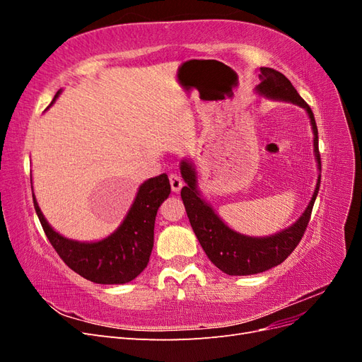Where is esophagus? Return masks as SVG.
<instances>
[{
  "label": "esophagus",
  "instance_id": "34e87169",
  "mask_svg": "<svg viewBox=\"0 0 362 362\" xmlns=\"http://www.w3.org/2000/svg\"><path fill=\"white\" fill-rule=\"evenodd\" d=\"M169 181H170V189H172V192L178 193V192L182 189L184 182H182V180H181L180 175H177V173H170V175H169Z\"/></svg>",
  "mask_w": 362,
  "mask_h": 362
}]
</instances>
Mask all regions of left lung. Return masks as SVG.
Masks as SVG:
<instances>
[{"label":"left lung","instance_id":"left-lung-1","mask_svg":"<svg viewBox=\"0 0 362 362\" xmlns=\"http://www.w3.org/2000/svg\"><path fill=\"white\" fill-rule=\"evenodd\" d=\"M258 76L259 84L255 87V92L259 96H264L267 100L273 101L296 104L303 108L306 115H308L314 136V157L317 169L320 172L322 164L319 154V131H317L315 119L310 105L302 100L298 90L294 89L290 80L284 74L272 68H259ZM180 169L181 177L185 182L181 190V198L193 231L213 264L231 276L255 275V273L266 272L281 264L296 249V246L299 245L305 229L308 226L313 205L320 187L319 173L308 206L305 208L302 216L293 225L276 234L266 237H252L240 234L234 231L233 228H229L217 216L213 206L202 198L198 189V172H196L194 164L190 160L184 158L180 163Z\"/></svg>","mask_w":362,"mask_h":362}]
</instances>
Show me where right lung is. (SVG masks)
I'll use <instances>...</instances> for the list:
<instances>
[{"mask_svg":"<svg viewBox=\"0 0 362 362\" xmlns=\"http://www.w3.org/2000/svg\"><path fill=\"white\" fill-rule=\"evenodd\" d=\"M62 90L54 96L57 100ZM33 189V187H31ZM170 194L166 173L140 184L134 202L115 231L96 242H78L62 235L40 211L33 192V202L49 243L64 264L95 284H127L145 270L154 246V225L160 205Z\"/></svg>","mask_w":362,"mask_h":362,"instance_id":"right-lung-1","label":"right lung"}]
</instances>
